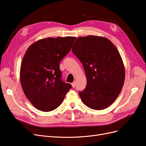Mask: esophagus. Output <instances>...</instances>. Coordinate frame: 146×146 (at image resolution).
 Returning <instances> with one entry per match:
<instances>
[{
  "instance_id": "obj_1",
  "label": "esophagus",
  "mask_w": 146,
  "mask_h": 146,
  "mask_svg": "<svg viewBox=\"0 0 146 146\" xmlns=\"http://www.w3.org/2000/svg\"><path fill=\"white\" fill-rule=\"evenodd\" d=\"M71 85H72V86L73 88H75V87H76V82H73V83L71 84Z\"/></svg>"
}]
</instances>
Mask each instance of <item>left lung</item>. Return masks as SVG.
I'll use <instances>...</instances> for the list:
<instances>
[{
	"label": "left lung",
	"mask_w": 146,
	"mask_h": 146,
	"mask_svg": "<svg viewBox=\"0 0 146 146\" xmlns=\"http://www.w3.org/2000/svg\"><path fill=\"white\" fill-rule=\"evenodd\" d=\"M72 53L84 68L87 84L79 96L88 107L107 108L118 97L125 80V68L120 54L108 39L90 35L79 37Z\"/></svg>",
	"instance_id": "left-lung-1"
}]
</instances>
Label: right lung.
Listing matches in <instances>:
<instances>
[{"mask_svg":"<svg viewBox=\"0 0 146 146\" xmlns=\"http://www.w3.org/2000/svg\"><path fill=\"white\" fill-rule=\"evenodd\" d=\"M76 39L49 37L39 39L27 48L21 66L20 81L25 96L36 109L45 112L54 110L72 88L61 80L60 63Z\"/></svg>","mask_w":146,"mask_h":146,"instance_id":"obj_1","label":"right lung"}]
</instances>
